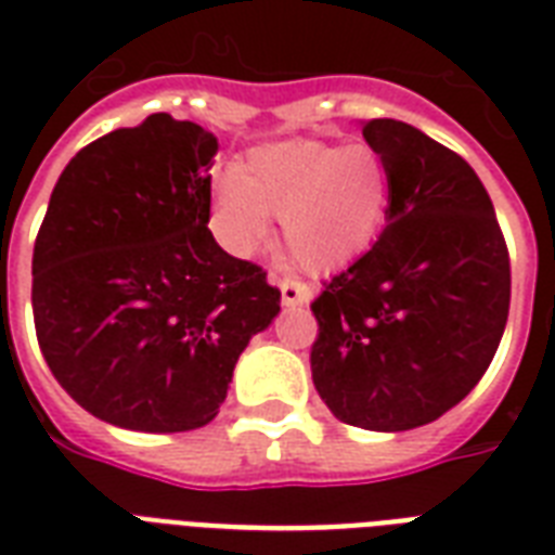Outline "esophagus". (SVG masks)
<instances>
[{
    "mask_svg": "<svg viewBox=\"0 0 555 555\" xmlns=\"http://www.w3.org/2000/svg\"><path fill=\"white\" fill-rule=\"evenodd\" d=\"M279 291H282V302L287 305V308H299V305H308L311 302V285H305V282H299V279H279Z\"/></svg>",
    "mask_w": 555,
    "mask_h": 555,
    "instance_id": "1",
    "label": "esophagus"
}]
</instances>
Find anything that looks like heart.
<instances>
[{"label": "heart", "mask_w": 555, "mask_h": 555, "mask_svg": "<svg viewBox=\"0 0 555 555\" xmlns=\"http://www.w3.org/2000/svg\"><path fill=\"white\" fill-rule=\"evenodd\" d=\"M386 209L388 169L365 143H268L218 178L212 195L216 230L230 250H256L273 212L305 268H334L369 250Z\"/></svg>", "instance_id": "b5f03b06"}]
</instances>
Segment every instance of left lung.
I'll list each match as a JSON object with an SVG mask.
<instances>
[{
	"label": "left lung",
	"instance_id": "8db88e82",
	"mask_svg": "<svg viewBox=\"0 0 555 555\" xmlns=\"http://www.w3.org/2000/svg\"><path fill=\"white\" fill-rule=\"evenodd\" d=\"M363 138L388 169V224L322 282L311 374L337 421L405 431L438 421L490 369L509 313V253L461 155L391 117L365 120Z\"/></svg>",
	"mask_w": 555,
	"mask_h": 555
}]
</instances>
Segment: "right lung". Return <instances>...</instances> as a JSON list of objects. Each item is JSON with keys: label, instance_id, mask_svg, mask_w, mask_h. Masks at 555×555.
<instances>
[{"label": "right lung", "instance_id": "1", "mask_svg": "<svg viewBox=\"0 0 555 555\" xmlns=\"http://www.w3.org/2000/svg\"><path fill=\"white\" fill-rule=\"evenodd\" d=\"M216 134L167 112L68 160L34 244V325L56 383L132 431L207 426L253 334L268 273L209 233Z\"/></svg>", "mask_w": 555, "mask_h": 555}]
</instances>
